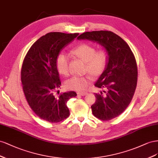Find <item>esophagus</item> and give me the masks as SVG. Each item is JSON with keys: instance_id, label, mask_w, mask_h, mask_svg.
Returning <instances> with one entry per match:
<instances>
[{"instance_id": "esophagus-1", "label": "esophagus", "mask_w": 158, "mask_h": 158, "mask_svg": "<svg viewBox=\"0 0 158 158\" xmlns=\"http://www.w3.org/2000/svg\"><path fill=\"white\" fill-rule=\"evenodd\" d=\"M77 94H79V95H81V96H85V95H86V94H87V93H85V92H78Z\"/></svg>"}]
</instances>
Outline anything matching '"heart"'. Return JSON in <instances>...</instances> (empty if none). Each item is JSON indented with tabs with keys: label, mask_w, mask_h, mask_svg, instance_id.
<instances>
[{
	"label": "heart",
	"mask_w": 158,
	"mask_h": 158,
	"mask_svg": "<svg viewBox=\"0 0 158 158\" xmlns=\"http://www.w3.org/2000/svg\"><path fill=\"white\" fill-rule=\"evenodd\" d=\"M72 53L85 61V71H88L94 77H98L104 73L109 63V52L105 48L96 52L94 46L82 44L73 49ZM56 67L60 73L69 75V56L64 52L59 53L56 59ZM91 81V78L89 75H74L66 81L65 86L71 90L82 91L87 88Z\"/></svg>",
	"instance_id": "b5f03b06"
}]
</instances>
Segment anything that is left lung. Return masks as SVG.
<instances>
[{"label":"left lung","mask_w":158,"mask_h":158,"mask_svg":"<svg viewBox=\"0 0 158 158\" xmlns=\"http://www.w3.org/2000/svg\"><path fill=\"white\" fill-rule=\"evenodd\" d=\"M77 39L97 42L109 52L106 68L94 84L102 91L95 93L91 109L97 118L110 120L123 113L134 96L138 80L134 55L128 44L110 31H86Z\"/></svg>","instance_id":"1"}]
</instances>
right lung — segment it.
Returning a JSON list of instances; mask_svg holds the SVG:
<instances>
[{"mask_svg": "<svg viewBox=\"0 0 158 158\" xmlns=\"http://www.w3.org/2000/svg\"><path fill=\"white\" fill-rule=\"evenodd\" d=\"M78 35L48 33L31 46L22 63L21 81L26 101L35 114L49 123L67 118L69 110L66 103L77 96L74 91L56 95L61 86L56 59L61 49Z\"/></svg>", "mask_w": 158, "mask_h": 158, "instance_id": "add662e5", "label": "right lung"}]
</instances>
